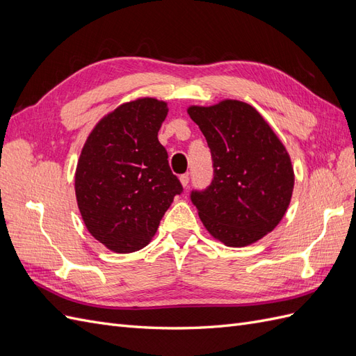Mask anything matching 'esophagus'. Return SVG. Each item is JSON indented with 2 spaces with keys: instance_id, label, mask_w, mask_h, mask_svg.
I'll use <instances>...</instances> for the list:
<instances>
[{
  "instance_id": "obj_1",
  "label": "esophagus",
  "mask_w": 356,
  "mask_h": 356,
  "mask_svg": "<svg viewBox=\"0 0 356 356\" xmlns=\"http://www.w3.org/2000/svg\"><path fill=\"white\" fill-rule=\"evenodd\" d=\"M179 181H181L182 187L187 188V187H188V182H190V177H188L187 174H184V175H181V177H179Z\"/></svg>"
}]
</instances>
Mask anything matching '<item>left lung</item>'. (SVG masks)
Returning a JSON list of instances; mask_svg holds the SVG:
<instances>
[{
    "label": "left lung",
    "mask_w": 356,
    "mask_h": 356,
    "mask_svg": "<svg viewBox=\"0 0 356 356\" xmlns=\"http://www.w3.org/2000/svg\"><path fill=\"white\" fill-rule=\"evenodd\" d=\"M211 148L213 178L191 191L204 227L224 245L260 241L281 222L294 188L286 148L252 105L224 99L187 110Z\"/></svg>",
    "instance_id": "obj_1"
}]
</instances>
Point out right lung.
<instances>
[{"instance_id":"right-lung-1","label":"right lung","mask_w":356,"mask_h":356,"mask_svg":"<svg viewBox=\"0 0 356 356\" xmlns=\"http://www.w3.org/2000/svg\"><path fill=\"white\" fill-rule=\"evenodd\" d=\"M168 104L139 98L101 118L86 139L75 169V197L89 233L108 250H143L181 195L159 129Z\"/></svg>"}]
</instances>
